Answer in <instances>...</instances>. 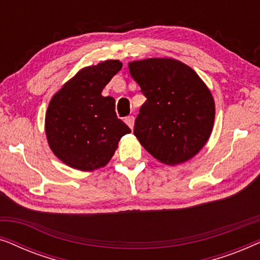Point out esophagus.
<instances>
[{"mask_svg": "<svg viewBox=\"0 0 260 260\" xmlns=\"http://www.w3.org/2000/svg\"><path fill=\"white\" fill-rule=\"evenodd\" d=\"M125 123L127 124V126H129L130 129H133L134 124H135V117H134V116L126 117V118H125Z\"/></svg>", "mask_w": 260, "mask_h": 260, "instance_id": "esophagus-1", "label": "esophagus"}]
</instances>
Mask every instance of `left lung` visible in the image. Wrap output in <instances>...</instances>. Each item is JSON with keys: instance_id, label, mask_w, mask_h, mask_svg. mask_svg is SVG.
I'll use <instances>...</instances> for the list:
<instances>
[{"instance_id": "left-lung-1", "label": "left lung", "mask_w": 260, "mask_h": 260, "mask_svg": "<svg viewBox=\"0 0 260 260\" xmlns=\"http://www.w3.org/2000/svg\"><path fill=\"white\" fill-rule=\"evenodd\" d=\"M131 77L147 101L134 134L161 163L176 166L194 157L207 143L215 118L212 92L197 72L172 58L129 62Z\"/></svg>"}]
</instances>
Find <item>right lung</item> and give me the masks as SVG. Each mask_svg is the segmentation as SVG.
<instances>
[{
    "mask_svg": "<svg viewBox=\"0 0 260 260\" xmlns=\"http://www.w3.org/2000/svg\"><path fill=\"white\" fill-rule=\"evenodd\" d=\"M119 60L84 67L60 87L49 102L45 131L60 161L81 172L108 165L118 142L131 130L117 118L115 99L102 91L122 69Z\"/></svg>",
    "mask_w": 260,
    "mask_h": 260,
    "instance_id": "obj_1",
    "label": "right lung"
}]
</instances>
